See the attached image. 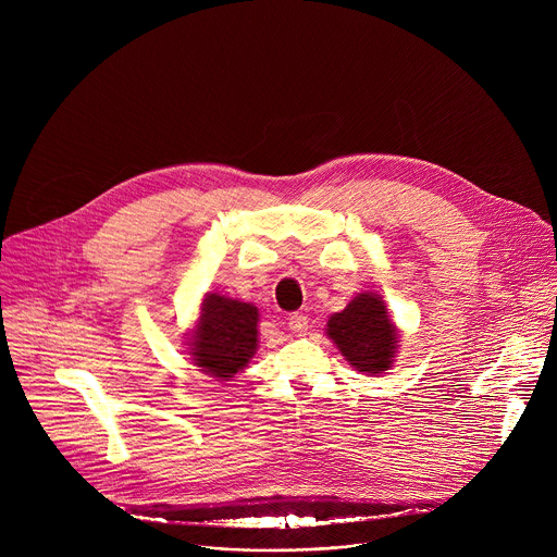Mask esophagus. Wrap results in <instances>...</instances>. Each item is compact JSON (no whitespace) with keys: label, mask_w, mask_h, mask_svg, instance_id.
Wrapping results in <instances>:
<instances>
[{"label":"esophagus","mask_w":557,"mask_h":557,"mask_svg":"<svg viewBox=\"0 0 557 557\" xmlns=\"http://www.w3.org/2000/svg\"><path fill=\"white\" fill-rule=\"evenodd\" d=\"M288 329L295 333V335H304L306 329H308V317L301 314V312H293L288 317Z\"/></svg>","instance_id":"esophagus-1"}]
</instances>
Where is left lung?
I'll return each instance as SVG.
<instances>
[{
	"mask_svg": "<svg viewBox=\"0 0 557 557\" xmlns=\"http://www.w3.org/2000/svg\"><path fill=\"white\" fill-rule=\"evenodd\" d=\"M324 331L344 359L361 374L379 376L387 372L399 352V329L392 322L385 299L379 293L363 290L355 295L342 312L329 317Z\"/></svg>",
	"mask_w": 557,
	"mask_h": 557,
	"instance_id": "left-lung-1",
	"label": "left lung"
}]
</instances>
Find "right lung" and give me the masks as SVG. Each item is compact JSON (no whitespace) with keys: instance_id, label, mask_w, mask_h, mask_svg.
Wrapping results in <instances>:
<instances>
[{"instance_id":"1","label":"right lung","mask_w":557,"mask_h":557,"mask_svg":"<svg viewBox=\"0 0 557 557\" xmlns=\"http://www.w3.org/2000/svg\"><path fill=\"white\" fill-rule=\"evenodd\" d=\"M260 310L251 301L222 293H205L200 312L187 337V355L215 381H231L258 350Z\"/></svg>"}]
</instances>
